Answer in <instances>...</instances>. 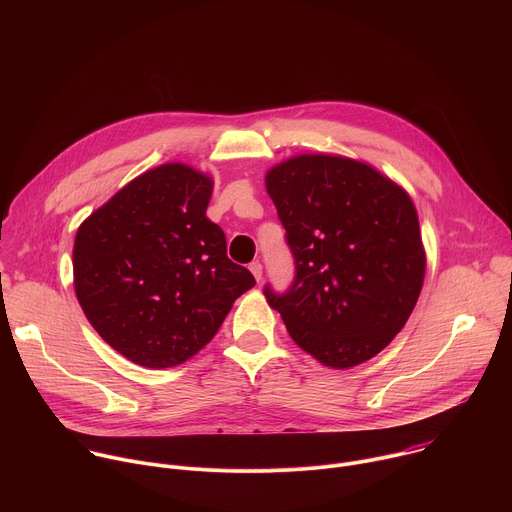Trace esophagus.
<instances>
[{"label":"esophagus","instance_id":"34e87169","mask_svg":"<svg viewBox=\"0 0 512 512\" xmlns=\"http://www.w3.org/2000/svg\"><path fill=\"white\" fill-rule=\"evenodd\" d=\"M249 269H251L253 277H255L257 281H261V277H263V265H261L259 261H253V263L249 265Z\"/></svg>","mask_w":512,"mask_h":512}]
</instances>
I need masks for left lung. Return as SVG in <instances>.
<instances>
[{"mask_svg": "<svg viewBox=\"0 0 512 512\" xmlns=\"http://www.w3.org/2000/svg\"><path fill=\"white\" fill-rule=\"evenodd\" d=\"M265 188L296 263L283 294L265 285L269 306L326 367L373 358L401 332L423 285L409 194L369 164L326 154L281 162Z\"/></svg>", "mask_w": 512, "mask_h": 512, "instance_id": "left-lung-1", "label": "left lung"}]
</instances>
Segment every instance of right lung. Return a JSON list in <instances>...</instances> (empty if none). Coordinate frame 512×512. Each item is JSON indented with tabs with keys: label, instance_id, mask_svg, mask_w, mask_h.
Returning a JSON list of instances; mask_svg holds the SVG:
<instances>
[{
	"label": "right lung",
	"instance_id": "add662e5",
	"mask_svg": "<svg viewBox=\"0 0 512 512\" xmlns=\"http://www.w3.org/2000/svg\"><path fill=\"white\" fill-rule=\"evenodd\" d=\"M212 180L164 164L131 180L79 227L72 271L79 304L127 360L170 369L204 348L255 285L206 218Z\"/></svg>",
	"mask_w": 512,
	"mask_h": 512
}]
</instances>
